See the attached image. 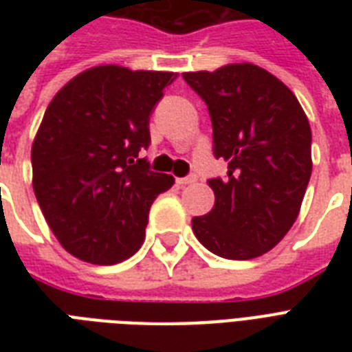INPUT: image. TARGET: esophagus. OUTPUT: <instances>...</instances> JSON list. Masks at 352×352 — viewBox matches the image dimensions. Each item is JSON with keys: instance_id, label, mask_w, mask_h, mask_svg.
I'll use <instances>...</instances> for the list:
<instances>
[{"instance_id": "esophagus-1", "label": "esophagus", "mask_w": 352, "mask_h": 352, "mask_svg": "<svg viewBox=\"0 0 352 352\" xmlns=\"http://www.w3.org/2000/svg\"><path fill=\"white\" fill-rule=\"evenodd\" d=\"M195 181H197V177L195 175L179 177V179H177V184H179V186H186V184H192V182H195Z\"/></svg>"}]
</instances>
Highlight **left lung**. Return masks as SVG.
Wrapping results in <instances>:
<instances>
[{"label": "left lung", "instance_id": "obj_1", "mask_svg": "<svg viewBox=\"0 0 352 352\" xmlns=\"http://www.w3.org/2000/svg\"><path fill=\"white\" fill-rule=\"evenodd\" d=\"M182 78L208 107L214 157L226 177L208 179L212 212L193 217V234L215 256L254 259L294 225L311 179V126L287 85L252 63Z\"/></svg>", "mask_w": 352, "mask_h": 352}]
</instances>
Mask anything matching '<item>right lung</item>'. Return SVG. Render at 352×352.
I'll return each instance as SVG.
<instances>
[{
    "label": "right lung",
    "instance_id": "1",
    "mask_svg": "<svg viewBox=\"0 0 352 352\" xmlns=\"http://www.w3.org/2000/svg\"><path fill=\"white\" fill-rule=\"evenodd\" d=\"M173 73L100 65L74 76L47 107L32 144V186L60 245L93 265L131 257L149 208L173 177L149 170V117Z\"/></svg>",
    "mask_w": 352,
    "mask_h": 352
}]
</instances>
